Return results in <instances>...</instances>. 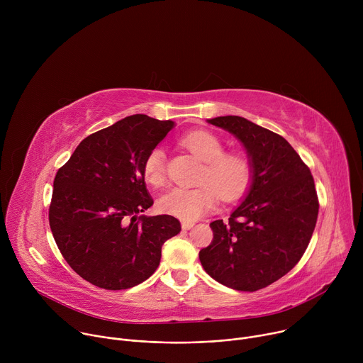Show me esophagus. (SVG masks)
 Wrapping results in <instances>:
<instances>
[{
    "label": "esophagus",
    "instance_id": "obj_1",
    "mask_svg": "<svg viewBox=\"0 0 363 363\" xmlns=\"http://www.w3.org/2000/svg\"><path fill=\"white\" fill-rule=\"evenodd\" d=\"M192 227H194V223H188V221H184V223H182V230H185V231L191 230Z\"/></svg>",
    "mask_w": 363,
    "mask_h": 363
}]
</instances>
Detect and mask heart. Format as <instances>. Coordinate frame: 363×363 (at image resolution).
<instances>
[{"label":"heart","instance_id":"obj_1","mask_svg":"<svg viewBox=\"0 0 363 363\" xmlns=\"http://www.w3.org/2000/svg\"><path fill=\"white\" fill-rule=\"evenodd\" d=\"M182 143L205 164L198 188H172L160 201V210L182 221L192 223L208 214L217 205L218 195L224 201L238 198L247 188L251 167L240 153H224V143L206 130L186 135ZM143 178L155 188L165 184L167 155L162 147L149 152L143 162Z\"/></svg>","mask_w":363,"mask_h":363}]
</instances>
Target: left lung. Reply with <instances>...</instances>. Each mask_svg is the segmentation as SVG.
Returning <instances> with one entry per match:
<instances>
[{
	"label": "left lung",
	"instance_id": "obj_1",
	"mask_svg": "<svg viewBox=\"0 0 363 363\" xmlns=\"http://www.w3.org/2000/svg\"><path fill=\"white\" fill-rule=\"evenodd\" d=\"M206 122L241 142L251 177L228 221L210 224L214 240L199 251V262L230 289L260 290L287 274L304 254L319 213L315 181L283 136L241 116Z\"/></svg>",
	"mask_w": 363,
	"mask_h": 363
}]
</instances>
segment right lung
<instances>
[{
    "instance_id": "1",
    "label": "right lung",
    "mask_w": 363,
    "mask_h": 363,
    "mask_svg": "<svg viewBox=\"0 0 363 363\" xmlns=\"http://www.w3.org/2000/svg\"><path fill=\"white\" fill-rule=\"evenodd\" d=\"M175 126L128 116L83 139L57 171L48 220L69 266L89 283L123 290L149 279L162 245L181 231L172 216H140L153 199L143 178L149 152Z\"/></svg>"
}]
</instances>
